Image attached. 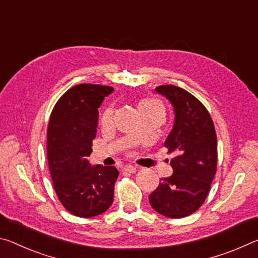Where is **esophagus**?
Instances as JSON below:
<instances>
[{"label": "esophagus", "instance_id": "esophagus-1", "mask_svg": "<svg viewBox=\"0 0 258 258\" xmlns=\"http://www.w3.org/2000/svg\"><path fill=\"white\" fill-rule=\"evenodd\" d=\"M123 170L128 171V172H132V174H135V172L137 171V168L134 167V166H124Z\"/></svg>", "mask_w": 258, "mask_h": 258}]
</instances>
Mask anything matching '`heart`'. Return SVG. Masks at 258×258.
<instances>
[{"instance_id":"heart-1","label":"heart","mask_w":258,"mask_h":258,"mask_svg":"<svg viewBox=\"0 0 258 258\" xmlns=\"http://www.w3.org/2000/svg\"><path fill=\"white\" fill-rule=\"evenodd\" d=\"M139 112H158L164 116V107L163 105L157 99H144L139 104ZM113 119V108L108 107L104 112L101 117V123L103 125H109Z\"/></svg>"}]
</instances>
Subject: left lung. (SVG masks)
Here are the masks:
<instances>
[{
	"mask_svg": "<svg viewBox=\"0 0 258 258\" xmlns=\"http://www.w3.org/2000/svg\"><path fill=\"white\" fill-rule=\"evenodd\" d=\"M155 90L174 107V128L164 147L176 157L170 161L172 175L160 179L149 200L152 208L163 216L186 217L204 204L216 174V132L209 112L188 91L171 84Z\"/></svg>",
	"mask_w": 258,
	"mask_h": 258,
	"instance_id": "obj_1",
	"label": "left lung"
}]
</instances>
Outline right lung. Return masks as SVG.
Masks as SVG:
<instances>
[{
  "instance_id": "right-lung-1",
  "label": "right lung",
  "mask_w": 258,
  "mask_h": 258,
  "mask_svg": "<svg viewBox=\"0 0 258 258\" xmlns=\"http://www.w3.org/2000/svg\"><path fill=\"white\" fill-rule=\"evenodd\" d=\"M113 90L100 84H78L59 98L50 115L46 153L53 187L65 209L79 217L103 214L113 202L117 169L88 161L98 107Z\"/></svg>"
}]
</instances>
